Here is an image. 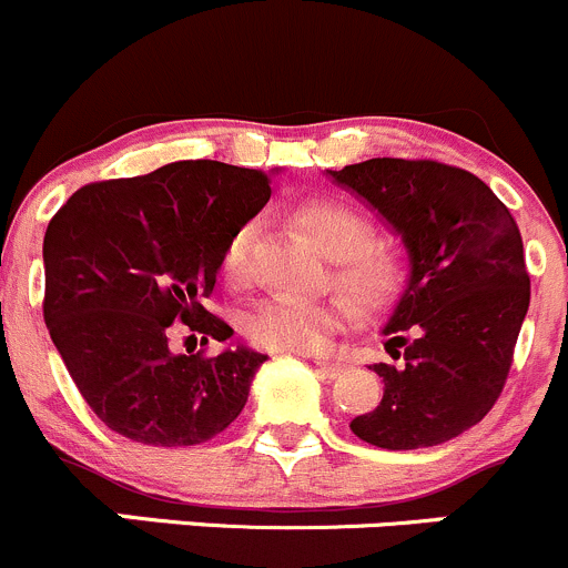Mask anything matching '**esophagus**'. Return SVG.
Segmentation results:
<instances>
[{
  "label": "esophagus",
  "instance_id": "1",
  "mask_svg": "<svg viewBox=\"0 0 568 568\" xmlns=\"http://www.w3.org/2000/svg\"><path fill=\"white\" fill-rule=\"evenodd\" d=\"M316 365H318L321 374L329 376V379L341 376L343 368H346V365H343V363H335V359H326V357H316Z\"/></svg>",
  "mask_w": 568,
  "mask_h": 568
}]
</instances>
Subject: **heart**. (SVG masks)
<instances>
[{"instance_id": "b5f03b06", "label": "heart", "mask_w": 568, "mask_h": 568, "mask_svg": "<svg viewBox=\"0 0 568 568\" xmlns=\"http://www.w3.org/2000/svg\"><path fill=\"white\" fill-rule=\"evenodd\" d=\"M305 231L332 261H337V285L363 307H379L395 294L400 266L393 252L371 244V225L363 214L335 200H311L296 211ZM255 222H244L222 250V274L231 283L250 277V252ZM346 318L343 300H302L268 296L242 316L244 337L266 352H318Z\"/></svg>"}]
</instances>
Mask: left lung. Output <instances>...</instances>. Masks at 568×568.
<instances>
[{
    "mask_svg": "<svg viewBox=\"0 0 568 568\" xmlns=\"http://www.w3.org/2000/svg\"><path fill=\"white\" fill-rule=\"evenodd\" d=\"M329 175L374 205L409 255L382 329L400 365H374L385 395L352 432L385 450L448 443L484 420L511 371L530 305L517 222L478 175L432 159H368Z\"/></svg>",
    "mask_w": 568,
    "mask_h": 568,
    "instance_id": "obj_1",
    "label": "left lung"
}]
</instances>
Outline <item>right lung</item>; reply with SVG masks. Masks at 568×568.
<instances>
[{
  "instance_id": "right-lung-1",
  "label": "right lung",
  "mask_w": 568,
  "mask_h": 568,
  "mask_svg": "<svg viewBox=\"0 0 568 568\" xmlns=\"http://www.w3.org/2000/svg\"><path fill=\"white\" fill-rule=\"evenodd\" d=\"M261 170L211 159L82 186L43 239L49 335L90 409L112 432L156 448L200 445L244 409L266 354L227 346L175 354L192 341H231L203 307L227 239L272 197Z\"/></svg>"
}]
</instances>
